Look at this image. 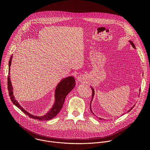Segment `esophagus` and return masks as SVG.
Masks as SVG:
<instances>
[{"label": "esophagus", "instance_id": "esophagus-1", "mask_svg": "<svg viewBox=\"0 0 150 150\" xmlns=\"http://www.w3.org/2000/svg\"><path fill=\"white\" fill-rule=\"evenodd\" d=\"M86 78H87V76L84 75V74H81L79 75L78 78H77V81L78 82H82L83 81H85V79H86Z\"/></svg>", "mask_w": 150, "mask_h": 150}]
</instances>
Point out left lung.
I'll return each mask as SVG.
<instances>
[{"mask_svg":"<svg viewBox=\"0 0 150 150\" xmlns=\"http://www.w3.org/2000/svg\"><path fill=\"white\" fill-rule=\"evenodd\" d=\"M129 42H130V43H131V45H132V46L134 48V49H136L135 48V45H134V42L132 41H131V40H129ZM91 89H92V91H93V94H92V98H91V103H90V110H91V112L93 113V114H94L93 113V112H92V110H91V102H92V100H93V97H94V88L92 87H91ZM139 91H140V90H139ZM135 106V105L132 107V108L130 109V110H129V111H128L127 112H129L132 109H133V108H134V107ZM100 120H101V119H103L102 118H99Z\"/></svg>","mask_w":150,"mask_h":150,"instance_id":"1","label":"left lung"}]
</instances>
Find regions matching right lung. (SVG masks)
I'll list each match as a JSON object with an SVG mask.
<instances>
[{
    "label": "right lung",
    "mask_w": 150,
    "mask_h": 150,
    "mask_svg": "<svg viewBox=\"0 0 150 150\" xmlns=\"http://www.w3.org/2000/svg\"><path fill=\"white\" fill-rule=\"evenodd\" d=\"M12 57L13 56L12 55L9 61V75H10V67L11 65ZM75 86V80L74 77H73L72 76H69L67 78H63L56 86L54 92V103L52 106V108H50L49 111L47 112V113H46L45 115L38 116L30 113L28 112L25 110L16 100L13 93V87L11 81L10 75L8 76V88L9 91V94L12 103L18 108H19L25 115H28L30 117L39 120H48L54 117L62 109L67 96L72 90Z\"/></svg>",
    "instance_id": "obj_1"
}]
</instances>
